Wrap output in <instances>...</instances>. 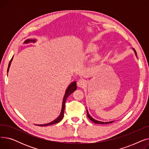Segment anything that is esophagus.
I'll return each instance as SVG.
<instances>
[{
    "label": "esophagus",
    "mask_w": 149,
    "mask_h": 149,
    "mask_svg": "<svg viewBox=\"0 0 149 149\" xmlns=\"http://www.w3.org/2000/svg\"><path fill=\"white\" fill-rule=\"evenodd\" d=\"M86 84V82L83 79H80L77 81V86L79 87H84Z\"/></svg>",
    "instance_id": "34e87169"
}]
</instances>
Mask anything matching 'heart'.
I'll return each instance as SVG.
<instances>
[{
	"label": "heart",
	"mask_w": 149,
	"mask_h": 149,
	"mask_svg": "<svg viewBox=\"0 0 149 149\" xmlns=\"http://www.w3.org/2000/svg\"><path fill=\"white\" fill-rule=\"evenodd\" d=\"M98 48H99V45H98L97 43L91 42L87 45L86 48V52L89 54H92L95 53L98 50ZM101 57H102V53L101 52H97L95 54L94 57H93V60L94 61H98L101 58Z\"/></svg>",
	"instance_id": "b5f03b06"
}]
</instances>
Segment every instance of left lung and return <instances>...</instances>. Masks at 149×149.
Here are the masks:
<instances>
[{
	"mask_svg": "<svg viewBox=\"0 0 149 149\" xmlns=\"http://www.w3.org/2000/svg\"><path fill=\"white\" fill-rule=\"evenodd\" d=\"M133 49V50H134V52H135V56H136V57H137V54H136V51L135 50V49H134V48H132ZM86 111H87V115H88V118L93 122V123H96V124H109V123H112V122H113L114 121H107V122H103V121H98V120H95L94 118H93L90 115V114H89V112H88V109H86Z\"/></svg>",
	"mask_w": 149,
	"mask_h": 149,
	"instance_id": "obj_1",
	"label": "left lung"
}]
</instances>
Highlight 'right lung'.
<instances>
[{"mask_svg":"<svg viewBox=\"0 0 149 149\" xmlns=\"http://www.w3.org/2000/svg\"><path fill=\"white\" fill-rule=\"evenodd\" d=\"M37 42L36 39L34 38H31V39H27L25 42L24 43L25 44H27V43H35ZM13 59V57H12L11 61L9 63L8 65V70H7V73L8 72L9 69H10V67L11 66V63L12 62V60ZM77 89V82L76 81H73L71 83H70L68 87L67 88V89H66L65 95L63 97V102H62V106H61V112L60 115H58V116L56 119H55L54 120H53L52 121L47 123V124H36L37 126H49V125H52V124H57L58 123H59L63 118L64 115V111H65V102L67 100V98L71 94V93L75 91Z\"/></svg>","mask_w":149,"mask_h":149,"instance_id":"right-lung-1","label":"right lung"}]
</instances>
